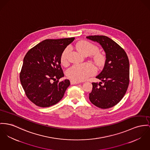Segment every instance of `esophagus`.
I'll list each match as a JSON object with an SVG mask.
<instances>
[{
  "instance_id": "34e87169",
  "label": "esophagus",
  "mask_w": 150,
  "mask_h": 150,
  "mask_svg": "<svg viewBox=\"0 0 150 150\" xmlns=\"http://www.w3.org/2000/svg\"><path fill=\"white\" fill-rule=\"evenodd\" d=\"M70 83H71V84H77L80 83V81H71Z\"/></svg>"
}]
</instances>
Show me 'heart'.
<instances>
[{
	"mask_svg": "<svg viewBox=\"0 0 150 150\" xmlns=\"http://www.w3.org/2000/svg\"><path fill=\"white\" fill-rule=\"evenodd\" d=\"M77 50L83 55H88L94 54L93 60L95 63L100 66L104 63V57L99 52L98 48L95 45L87 42L81 41L76 45ZM69 48H66L62 54L60 61L63 65L66 66L69 63ZM96 72L95 67L90 63H86L81 64L74 65L67 69V76L73 81H83Z\"/></svg>",
	"mask_w": 150,
	"mask_h": 150,
	"instance_id": "heart-1",
	"label": "heart"
}]
</instances>
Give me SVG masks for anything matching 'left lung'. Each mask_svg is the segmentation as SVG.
Masks as SVG:
<instances>
[{"label":"left lung","mask_w":150,"mask_h":150,"mask_svg":"<svg viewBox=\"0 0 150 150\" xmlns=\"http://www.w3.org/2000/svg\"><path fill=\"white\" fill-rule=\"evenodd\" d=\"M101 45L105 53L103 69L92 83L89 99L95 106L106 109L118 103L127 91L129 81V64L125 51L110 38L103 35L86 37Z\"/></svg>","instance_id":"8db88e82"}]
</instances>
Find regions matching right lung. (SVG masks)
Segmentation results:
<instances>
[{
    "label": "right lung",
    "mask_w": 150,
    "mask_h": 150,
    "mask_svg": "<svg viewBox=\"0 0 150 150\" xmlns=\"http://www.w3.org/2000/svg\"><path fill=\"white\" fill-rule=\"evenodd\" d=\"M75 38L46 39L31 48L23 59L20 80L28 99L40 107L58 103L70 84L61 67L62 52Z\"/></svg>",
    "instance_id": "add662e5"
}]
</instances>
